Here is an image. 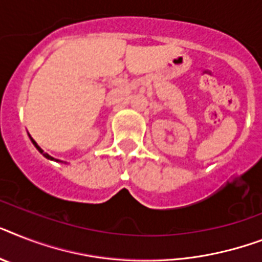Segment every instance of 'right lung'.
Instances as JSON below:
<instances>
[{"label":"right lung","mask_w":262,"mask_h":262,"mask_svg":"<svg viewBox=\"0 0 262 262\" xmlns=\"http://www.w3.org/2000/svg\"><path fill=\"white\" fill-rule=\"evenodd\" d=\"M29 137H31V136H29ZM31 141H32V142H33V145H35V146H36V149L39 150V152H40V153H41L42 156L46 157V159H48V160H55L54 157H52V156H50V155H48V153H44V150H42V149H41V148H40V146H39V145H37V144H36V141H35V140H33V138H32V137H31ZM55 161H59V160H55Z\"/></svg>","instance_id":"right-lung-1"}]
</instances>
